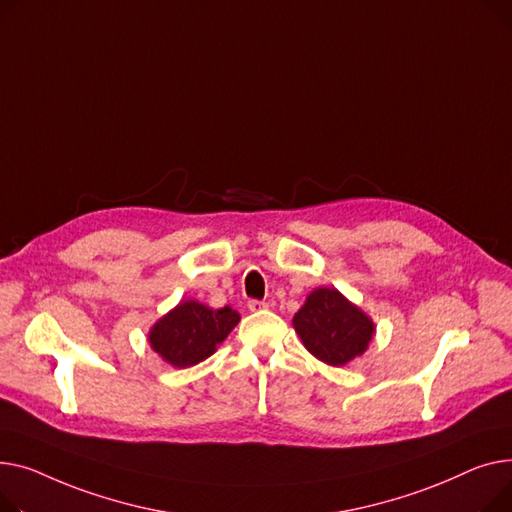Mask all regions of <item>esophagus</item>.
Wrapping results in <instances>:
<instances>
[{
	"label": "esophagus",
	"mask_w": 512,
	"mask_h": 512,
	"mask_svg": "<svg viewBox=\"0 0 512 512\" xmlns=\"http://www.w3.org/2000/svg\"><path fill=\"white\" fill-rule=\"evenodd\" d=\"M248 308H250L252 312H262V310L268 308V304H266V302H260V299H250Z\"/></svg>",
	"instance_id": "34e87169"
}]
</instances>
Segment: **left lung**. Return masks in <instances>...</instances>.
Returning a JSON list of instances; mask_svg holds the SVG:
<instances>
[{"instance_id":"left-lung-1","label":"left lung","mask_w":512,"mask_h":512,"mask_svg":"<svg viewBox=\"0 0 512 512\" xmlns=\"http://www.w3.org/2000/svg\"><path fill=\"white\" fill-rule=\"evenodd\" d=\"M293 326L306 349L330 366H345L362 355L374 335L372 320L337 291H312L304 308L293 316Z\"/></svg>"}]
</instances>
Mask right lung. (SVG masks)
<instances>
[{"instance_id": "obj_1", "label": "right lung", "mask_w": 512, "mask_h": 512, "mask_svg": "<svg viewBox=\"0 0 512 512\" xmlns=\"http://www.w3.org/2000/svg\"><path fill=\"white\" fill-rule=\"evenodd\" d=\"M237 322L239 314L229 306L210 310L198 302H184L153 326L148 341L165 362L188 368L213 355Z\"/></svg>"}]
</instances>
